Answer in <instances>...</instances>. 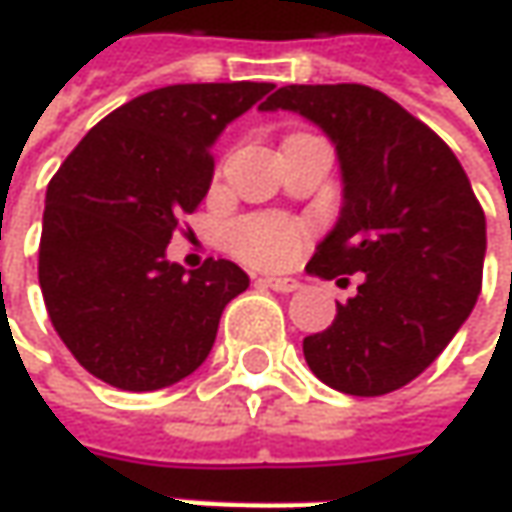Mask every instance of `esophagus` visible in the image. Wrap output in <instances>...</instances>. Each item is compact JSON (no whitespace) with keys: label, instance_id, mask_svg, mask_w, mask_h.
Listing matches in <instances>:
<instances>
[{"label":"esophagus","instance_id":"obj_1","mask_svg":"<svg viewBox=\"0 0 512 512\" xmlns=\"http://www.w3.org/2000/svg\"><path fill=\"white\" fill-rule=\"evenodd\" d=\"M257 283L266 289L280 291V294H291V291L300 289V280H294V277H260Z\"/></svg>","mask_w":512,"mask_h":512}]
</instances>
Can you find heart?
<instances>
[{
    "instance_id": "heart-1",
    "label": "heart",
    "mask_w": 512,
    "mask_h": 512,
    "mask_svg": "<svg viewBox=\"0 0 512 512\" xmlns=\"http://www.w3.org/2000/svg\"><path fill=\"white\" fill-rule=\"evenodd\" d=\"M229 249L252 266H289L303 255L309 232L306 226L280 215H252L238 221L226 235Z\"/></svg>"
}]
</instances>
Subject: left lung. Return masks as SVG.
Segmentation results:
<instances>
[{
  "mask_svg": "<svg viewBox=\"0 0 512 512\" xmlns=\"http://www.w3.org/2000/svg\"><path fill=\"white\" fill-rule=\"evenodd\" d=\"M260 110H291L331 138L343 172L340 221L306 272L357 294L337 303L303 354L328 388L382 397L416 379L482 291L485 212L465 169L428 124L365 84H289Z\"/></svg>",
  "mask_w": 512,
  "mask_h": 512,
  "instance_id": "obj_1",
  "label": "left lung"
}]
</instances>
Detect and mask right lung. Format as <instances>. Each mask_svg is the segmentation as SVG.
Masks as SVG:
<instances>
[{
	"label": "right lung",
	"instance_id": "right-lung-1",
	"mask_svg": "<svg viewBox=\"0 0 512 512\" xmlns=\"http://www.w3.org/2000/svg\"><path fill=\"white\" fill-rule=\"evenodd\" d=\"M269 81L169 84L101 118L47 184L39 286L70 354L121 391H158L201 365L232 297V260L169 263L181 215L206 198L212 144Z\"/></svg>",
	"mask_w": 512,
	"mask_h": 512
}]
</instances>
